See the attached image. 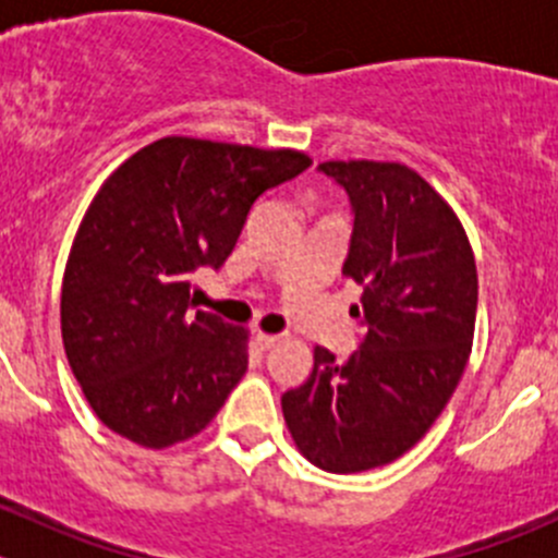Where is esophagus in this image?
<instances>
[{"instance_id": "1", "label": "esophagus", "mask_w": 558, "mask_h": 558, "mask_svg": "<svg viewBox=\"0 0 558 558\" xmlns=\"http://www.w3.org/2000/svg\"><path fill=\"white\" fill-rule=\"evenodd\" d=\"M278 342H280V335H267V331H258V335H256V345L262 348V351L278 345Z\"/></svg>"}]
</instances>
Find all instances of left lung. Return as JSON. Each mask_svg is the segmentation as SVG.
Here are the masks:
<instances>
[{
	"mask_svg": "<svg viewBox=\"0 0 558 558\" xmlns=\"http://www.w3.org/2000/svg\"><path fill=\"white\" fill-rule=\"evenodd\" d=\"M348 191L353 234L342 275L362 286L351 307L362 345L337 362L313 351V373L283 393L296 448L337 475L391 464L429 432L472 351L477 269L446 199L399 161H324Z\"/></svg>",
	"mask_w": 558,
	"mask_h": 558,
	"instance_id": "8db88e82",
	"label": "left lung"
}]
</instances>
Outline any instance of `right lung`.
<instances>
[{
  "instance_id": "right-lung-1",
  "label": "right lung",
  "mask_w": 558,
  "mask_h": 558,
  "mask_svg": "<svg viewBox=\"0 0 558 558\" xmlns=\"http://www.w3.org/2000/svg\"><path fill=\"white\" fill-rule=\"evenodd\" d=\"M313 165L302 150L161 137L88 205L61 280L66 362L99 421L143 448L199 435L247 369V329L196 311L253 202Z\"/></svg>"
}]
</instances>
